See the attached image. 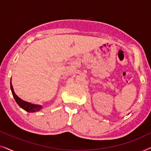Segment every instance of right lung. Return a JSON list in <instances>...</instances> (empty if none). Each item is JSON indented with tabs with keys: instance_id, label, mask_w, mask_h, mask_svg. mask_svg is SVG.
I'll list each match as a JSON object with an SVG mask.
<instances>
[{
	"instance_id": "add662e5",
	"label": "right lung",
	"mask_w": 151,
	"mask_h": 151,
	"mask_svg": "<svg viewBox=\"0 0 151 151\" xmlns=\"http://www.w3.org/2000/svg\"><path fill=\"white\" fill-rule=\"evenodd\" d=\"M10 87H11L12 95H13V96H14V99H15L16 103L19 105V106L20 107V108L24 109V110L26 111L27 112H29V113L37 112V111L41 110V109H42V106H41V105L34 104H32V103H29L28 102H25V101L22 100V99H20L19 97H18L17 95H16L15 93V92H14L13 86H12V82H10Z\"/></svg>"
}]
</instances>
